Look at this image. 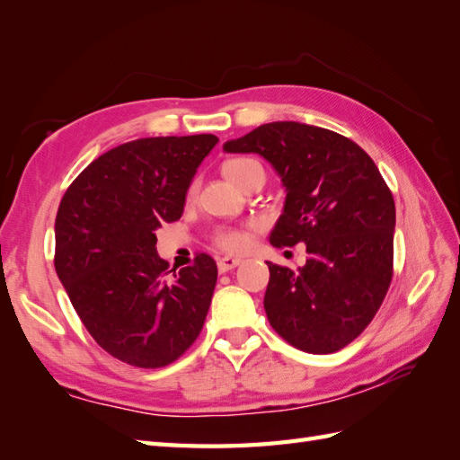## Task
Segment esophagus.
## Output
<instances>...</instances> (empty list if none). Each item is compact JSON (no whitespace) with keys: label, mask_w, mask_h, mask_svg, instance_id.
I'll use <instances>...</instances> for the list:
<instances>
[{"label":"esophagus","mask_w":460,"mask_h":460,"mask_svg":"<svg viewBox=\"0 0 460 460\" xmlns=\"http://www.w3.org/2000/svg\"><path fill=\"white\" fill-rule=\"evenodd\" d=\"M238 265H240L238 258H220L218 260V271L226 273V271H232L234 268H238Z\"/></svg>","instance_id":"obj_1"}]
</instances>
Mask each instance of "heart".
Listing matches in <instances>:
<instances>
[{
  "label": "heart",
  "mask_w": 460,
  "mask_h": 460,
  "mask_svg": "<svg viewBox=\"0 0 460 460\" xmlns=\"http://www.w3.org/2000/svg\"><path fill=\"white\" fill-rule=\"evenodd\" d=\"M253 167H261V165L250 157H236L222 163V172L224 177L234 182V185L242 187L243 181L248 177V172ZM192 190H195V187L190 189V192ZM248 242H250L248 228H224L217 234V243L226 252H240L248 246Z\"/></svg>",
  "instance_id": "obj_1"
}]
</instances>
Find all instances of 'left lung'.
<instances>
[{
	"label": "left lung",
	"instance_id": "1",
	"mask_svg": "<svg viewBox=\"0 0 460 460\" xmlns=\"http://www.w3.org/2000/svg\"><path fill=\"white\" fill-rule=\"evenodd\" d=\"M222 147L258 153L279 175L288 195L271 246H307L297 271L268 261L270 324L305 352L344 349L392 281L395 204L376 163L352 139L299 121L263 124Z\"/></svg>",
	"mask_w": 460,
	"mask_h": 460
}]
</instances>
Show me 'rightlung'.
<instances>
[{"mask_svg": "<svg viewBox=\"0 0 460 460\" xmlns=\"http://www.w3.org/2000/svg\"><path fill=\"white\" fill-rule=\"evenodd\" d=\"M212 134L144 137L106 151L65 192L55 270L102 349L137 368L175 362L197 341L217 285L207 253L179 271L159 258L155 230L185 208Z\"/></svg>", "mask_w": 460, "mask_h": 460, "instance_id": "add662e5", "label": "right lung"}]
</instances>
